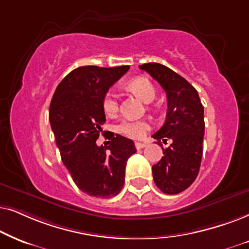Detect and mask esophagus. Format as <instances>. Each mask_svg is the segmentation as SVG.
Masks as SVG:
<instances>
[{"instance_id":"34e87169","label":"esophagus","mask_w":249,"mask_h":249,"mask_svg":"<svg viewBox=\"0 0 249 249\" xmlns=\"http://www.w3.org/2000/svg\"><path fill=\"white\" fill-rule=\"evenodd\" d=\"M147 145V142H135V148L137 149H142Z\"/></svg>"}]
</instances>
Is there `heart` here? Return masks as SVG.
I'll use <instances>...</instances> for the list:
<instances>
[{
  "mask_svg": "<svg viewBox=\"0 0 249 249\" xmlns=\"http://www.w3.org/2000/svg\"><path fill=\"white\" fill-rule=\"evenodd\" d=\"M126 88L127 90L133 92L135 95H138L142 101L147 102V104L154 100L156 95L155 86L152 85V83L148 78L144 77L132 79L126 84ZM102 106H104L106 114L110 116L115 115L119 108L117 94L115 92L109 91L105 95ZM149 128H150V124L145 121H124L117 126V132L126 138L140 140V139H143L145 137Z\"/></svg>",
  "mask_w": 249,
  "mask_h": 249,
  "instance_id": "obj_1",
  "label": "heart"
}]
</instances>
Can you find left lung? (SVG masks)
<instances>
[{"label":"left lung","instance_id":"8db88e82","mask_svg":"<svg viewBox=\"0 0 249 249\" xmlns=\"http://www.w3.org/2000/svg\"><path fill=\"white\" fill-rule=\"evenodd\" d=\"M155 78L167 98V115L164 125L152 138L158 142L171 139L160 160L152 166L157 187L164 194L177 195L196 180L203 156L205 132L204 107L196 89L166 66L149 62L139 66Z\"/></svg>","mask_w":249,"mask_h":249}]
</instances>
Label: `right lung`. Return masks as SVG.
Listing matches in <instances>:
<instances>
[{"label":"right lung","mask_w":249,"mask_h":249,"mask_svg":"<svg viewBox=\"0 0 249 249\" xmlns=\"http://www.w3.org/2000/svg\"><path fill=\"white\" fill-rule=\"evenodd\" d=\"M128 69V66L78 67L62 79L52 97L49 119L62 163L89 196L118 195L124 185L127 159L137 151L131 139L114 133L109 145L97 144L106 122L105 95Z\"/></svg>","instance_id":"1"}]
</instances>
